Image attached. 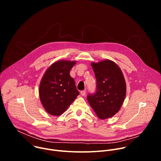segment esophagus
Listing matches in <instances>:
<instances>
[{"mask_svg":"<svg viewBox=\"0 0 161 161\" xmlns=\"http://www.w3.org/2000/svg\"><path fill=\"white\" fill-rule=\"evenodd\" d=\"M80 94H81V95L82 96H85V94H86V90H82V91H81V92H80Z\"/></svg>","mask_w":161,"mask_h":161,"instance_id":"34e87169","label":"esophagus"}]
</instances>
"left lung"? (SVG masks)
Masks as SVG:
<instances>
[{
  "mask_svg": "<svg viewBox=\"0 0 161 161\" xmlns=\"http://www.w3.org/2000/svg\"><path fill=\"white\" fill-rule=\"evenodd\" d=\"M97 81L94 94L87 100L99 119L104 120L117 113L125 99L126 83L119 66L112 60L91 63Z\"/></svg>",
  "mask_w": 161,
  "mask_h": 161,
  "instance_id": "8db88e82",
  "label": "left lung"
}]
</instances>
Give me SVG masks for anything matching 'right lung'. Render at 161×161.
<instances>
[{
    "instance_id": "obj_1",
    "label": "right lung",
    "mask_w": 161,
    "mask_h": 161,
    "mask_svg": "<svg viewBox=\"0 0 161 161\" xmlns=\"http://www.w3.org/2000/svg\"><path fill=\"white\" fill-rule=\"evenodd\" d=\"M76 61L58 60L44 73L39 85L40 101L44 109L53 116H59L79 95L70 71Z\"/></svg>"
}]
</instances>
